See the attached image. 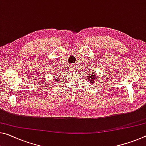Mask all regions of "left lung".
Wrapping results in <instances>:
<instances>
[{
    "label": "left lung",
    "mask_w": 146,
    "mask_h": 146,
    "mask_svg": "<svg viewBox=\"0 0 146 146\" xmlns=\"http://www.w3.org/2000/svg\"><path fill=\"white\" fill-rule=\"evenodd\" d=\"M96 70V69H92L90 71H88L87 72V77L88 81L91 82V84H94V83H96L97 81H99V77H97L96 75H95V71ZM88 81V80H87Z\"/></svg>",
    "instance_id": "1"
}]
</instances>
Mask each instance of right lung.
I'll return each mask as SVG.
<instances>
[{
    "label": "right lung",
    "mask_w": 146,
    "mask_h": 146,
    "mask_svg": "<svg viewBox=\"0 0 146 146\" xmlns=\"http://www.w3.org/2000/svg\"><path fill=\"white\" fill-rule=\"evenodd\" d=\"M56 73H55V76H54V78H53V80H54L55 82H58V80H60V77H61V76H60V75H56ZM55 78V79L54 80V78Z\"/></svg>",
    "instance_id": "obj_1"
}]
</instances>
